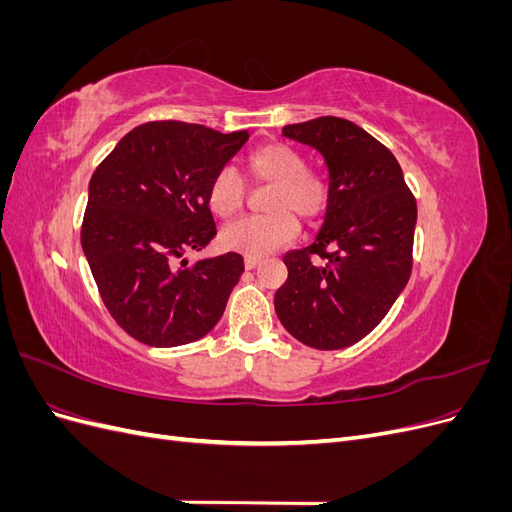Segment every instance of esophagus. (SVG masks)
<instances>
[{
	"mask_svg": "<svg viewBox=\"0 0 512 512\" xmlns=\"http://www.w3.org/2000/svg\"><path fill=\"white\" fill-rule=\"evenodd\" d=\"M243 265H245V269H256V267L260 265V258H252V256H245V260H243Z\"/></svg>",
	"mask_w": 512,
	"mask_h": 512,
	"instance_id": "esophagus-1",
	"label": "esophagus"
}]
</instances>
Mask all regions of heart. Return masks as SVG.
I'll use <instances>...</instances> for the list:
<instances>
[{"mask_svg": "<svg viewBox=\"0 0 512 512\" xmlns=\"http://www.w3.org/2000/svg\"><path fill=\"white\" fill-rule=\"evenodd\" d=\"M247 168L256 181L273 185L267 211L262 218H245L220 232V243L230 252L262 258L290 243L299 232L297 215L303 222H316L329 205V183L320 173L305 168L297 149L271 143L247 158ZM245 200V185L232 166L220 168L207 190V205L213 215L226 220L237 215Z\"/></svg>", "mask_w": 512, "mask_h": 512, "instance_id": "heart-1", "label": "heart"}]
</instances>
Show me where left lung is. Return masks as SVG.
<instances>
[{"mask_svg":"<svg viewBox=\"0 0 512 512\" xmlns=\"http://www.w3.org/2000/svg\"><path fill=\"white\" fill-rule=\"evenodd\" d=\"M282 134L322 156L329 205L316 239L284 256L288 280L275 292V314L309 348H348L410 280L416 200L393 153L348 119L318 117Z\"/></svg>","mask_w":512,"mask_h":512,"instance_id":"1","label":"left lung"}]
</instances>
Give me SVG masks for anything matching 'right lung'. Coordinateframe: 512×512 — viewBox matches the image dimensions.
Listing matches in <instances>:
<instances>
[{
	"mask_svg": "<svg viewBox=\"0 0 512 512\" xmlns=\"http://www.w3.org/2000/svg\"><path fill=\"white\" fill-rule=\"evenodd\" d=\"M196 123L149 121L128 132L89 181L81 245L119 327L153 348L205 337L224 314L243 256L188 265L215 237L213 175L247 141Z\"/></svg>",
	"mask_w": 512,
	"mask_h": 512,
	"instance_id": "1",
	"label": "right lung"
}]
</instances>
